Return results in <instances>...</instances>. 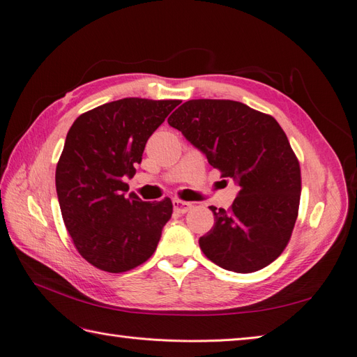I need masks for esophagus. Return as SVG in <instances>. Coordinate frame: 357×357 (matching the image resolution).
<instances>
[{
  "label": "esophagus",
  "instance_id": "obj_1",
  "mask_svg": "<svg viewBox=\"0 0 357 357\" xmlns=\"http://www.w3.org/2000/svg\"><path fill=\"white\" fill-rule=\"evenodd\" d=\"M172 207H174V211L178 214H185L192 208V204L181 201V199H172Z\"/></svg>",
  "mask_w": 357,
  "mask_h": 357
}]
</instances>
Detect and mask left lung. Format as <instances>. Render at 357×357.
Returning <instances> with one entry per match:
<instances>
[{
  "label": "left lung",
  "instance_id": "left-lung-1",
  "mask_svg": "<svg viewBox=\"0 0 357 357\" xmlns=\"http://www.w3.org/2000/svg\"><path fill=\"white\" fill-rule=\"evenodd\" d=\"M168 123L240 186L229 210L210 207L214 226L199 238L204 255L240 274L274 262L290 240L301 198L299 162L282 126L231 100L186 101Z\"/></svg>",
  "mask_w": 357,
  "mask_h": 357
}]
</instances>
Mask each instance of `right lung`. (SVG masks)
Wrapping results in <instances>:
<instances>
[{
    "instance_id": "add662e5",
    "label": "right lung",
    "mask_w": 357,
    "mask_h": 357,
    "mask_svg": "<svg viewBox=\"0 0 357 357\" xmlns=\"http://www.w3.org/2000/svg\"><path fill=\"white\" fill-rule=\"evenodd\" d=\"M178 100L123 98L75 119L56 165L63 223L77 252L95 268L125 273L156 250L171 219L169 198L144 202L128 192L149 137Z\"/></svg>"
}]
</instances>
